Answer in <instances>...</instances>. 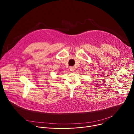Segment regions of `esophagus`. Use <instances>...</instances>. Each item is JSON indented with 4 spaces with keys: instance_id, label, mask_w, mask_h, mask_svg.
Wrapping results in <instances>:
<instances>
[{
    "instance_id": "obj_1",
    "label": "esophagus",
    "mask_w": 134,
    "mask_h": 134,
    "mask_svg": "<svg viewBox=\"0 0 134 134\" xmlns=\"http://www.w3.org/2000/svg\"><path fill=\"white\" fill-rule=\"evenodd\" d=\"M69 69H70V71H74L75 68H74V67H69Z\"/></svg>"
}]
</instances>
